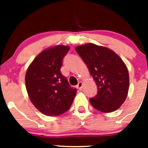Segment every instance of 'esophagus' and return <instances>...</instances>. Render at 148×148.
<instances>
[{
  "mask_svg": "<svg viewBox=\"0 0 148 148\" xmlns=\"http://www.w3.org/2000/svg\"><path fill=\"white\" fill-rule=\"evenodd\" d=\"M82 86H83V83H82V82H78V85H77V87H78V88L79 89V90H82Z\"/></svg>",
  "mask_w": 148,
  "mask_h": 148,
  "instance_id": "obj_1",
  "label": "esophagus"
}]
</instances>
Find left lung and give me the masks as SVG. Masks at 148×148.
<instances>
[{"label":"left lung","instance_id":"obj_1","mask_svg":"<svg viewBox=\"0 0 148 148\" xmlns=\"http://www.w3.org/2000/svg\"><path fill=\"white\" fill-rule=\"evenodd\" d=\"M75 50L97 84V95L90 99L95 109L110 113L125 102L129 90V73L121 58L113 50L92 43Z\"/></svg>","mask_w":148,"mask_h":148}]
</instances>
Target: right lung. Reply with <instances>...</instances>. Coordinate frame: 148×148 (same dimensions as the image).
<instances>
[{"label":"right lung","mask_w":148,"mask_h":148,"mask_svg":"<svg viewBox=\"0 0 148 148\" xmlns=\"http://www.w3.org/2000/svg\"><path fill=\"white\" fill-rule=\"evenodd\" d=\"M70 47L58 45L42 51L29 66L26 88L30 101L40 113L58 116L70 109L77 90L61 74L63 58Z\"/></svg>","instance_id":"obj_1"}]
</instances>
